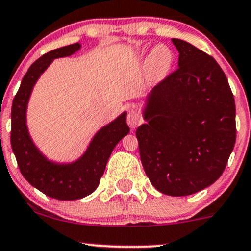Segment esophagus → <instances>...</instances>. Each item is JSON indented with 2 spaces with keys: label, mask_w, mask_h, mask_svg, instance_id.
<instances>
[{
  "label": "esophagus",
  "mask_w": 251,
  "mask_h": 251,
  "mask_svg": "<svg viewBox=\"0 0 251 251\" xmlns=\"http://www.w3.org/2000/svg\"><path fill=\"white\" fill-rule=\"evenodd\" d=\"M141 123V118L134 111H129L127 114V124L131 128H135Z\"/></svg>",
  "instance_id": "obj_1"
}]
</instances>
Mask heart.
<instances>
[{"label":"heart","instance_id":"obj_1","mask_svg":"<svg viewBox=\"0 0 251 251\" xmlns=\"http://www.w3.org/2000/svg\"><path fill=\"white\" fill-rule=\"evenodd\" d=\"M173 63V53L166 45H156L146 59V72L151 79L161 80L167 76Z\"/></svg>","mask_w":251,"mask_h":251}]
</instances>
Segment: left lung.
<instances>
[{
  "instance_id": "obj_1",
  "label": "left lung",
  "mask_w": 251,
  "mask_h": 251,
  "mask_svg": "<svg viewBox=\"0 0 251 251\" xmlns=\"http://www.w3.org/2000/svg\"><path fill=\"white\" fill-rule=\"evenodd\" d=\"M179 68L146 96L137 128L141 164L159 192L194 194L221 176L236 141L235 100L212 56L172 38Z\"/></svg>"
}]
</instances>
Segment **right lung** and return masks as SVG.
<instances>
[{"instance_id": "add662e5", "label": "right lung", "mask_w": 251, "mask_h": 251, "mask_svg": "<svg viewBox=\"0 0 251 251\" xmlns=\"http://www.w3.org/2000/svg\"><path fill=\"white\" fill-rule=\"evenodd\" d=\"M80 48L79 43H75L50 51L36 60L24 75L11 107V149L21 173L38 191L63 201L83 199L96 191L113 149L129 132L127 113L123 112L97 132L80 158L68 164L48 159L30 137L26 110L36 81L53 59L74 55Z\"/></svg>"}]
</instances>
